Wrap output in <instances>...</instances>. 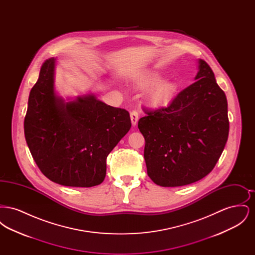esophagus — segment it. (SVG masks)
<instances>
[{"instance_id": "34e87169", "label": "esophagus", "mask_w": 255, "mask_h": 255, "mask_svg": "<svg viewBox=\"0 0 255 255\" xmlns=\"http://www.w3.org/2000/svg\"><path fill=\"white\" fill-rule=\"evenodd\" d=\"M130 117H131V122H132L133 126H135L136 123H137V121H138V113H137V111L133 110L131 112V114H130Z\"/></svg>"}]
</instances>
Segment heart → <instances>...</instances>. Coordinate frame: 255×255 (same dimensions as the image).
Wrapping results in <instances>:
<instances>
[{
  "instance_id": "heart-1",
  "label": "heart",
  "mask_w": 255,
  "mask_h": 255,
  "mask_svg": "<svg viewBox=\"0 0 255 255\" xmlns=\"http://www.w3.org/2000/svg\"><path fill=\"white\" fill-rule=\"evenodd\" d=\"M159 76L157 74H148L142 77L137 85L142 89L147 90L156 85L159 81ZM178 91V85L172 81H164L154 87L149 94L150 102L154 105H164L171 101L176 96Z\"/></svg>"
}]
</instances>
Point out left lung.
<instances>
[{
  "instance_id": "left-lung-1",
  "label": "left lung",
  "mask_w": 255,
  "mask_h": 255,
  "mask_svg": "<svg viewBox=\"0 0 255 255\" xmlns=\"http://www.w3.org/2000/svg\"><path fill=\"white\" fill-rule=\"evenodd\" d=\"M195 79L169 106L145 110L138 121L147 174L160 186H182L205 178L228 140L227 97L206 61L199 60Z\"/></svg>"
}]
</instances>
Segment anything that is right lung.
<instances>
[{
	"mask_svg": "<svg viewBox=\"0 0 255 255\" xmlns=\"http://www.w3.org/2000/svg\"><path fill=\"white\" fill-rule=\"evenodd\" d=\"M54 58L45 61L32 87L24 136L41 172L66 186L92 187L104 181L110 152L131 128L128 111L94 96L65 103L54 92Z\"/></svg>",
	"mask_w": 255,
	"mask_h": 255,
	"instance_id": "1",
	"label": "right lung"
}]
</instances>
